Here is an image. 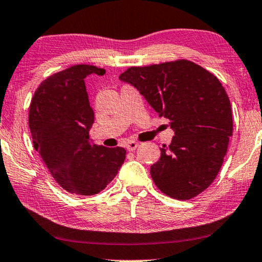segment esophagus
Instances as JSON below:
<instances>
[{"label":"esophagus","mask_w":262,"mask_h":262,"mask_svg":"<svg viewBox=\"0 0 262 262\" xmlns=\"http://www.w3.org/2000/svg\"><path fill=\"white\" fill-rule=\"evenodd\" d=\"M138 146H139V143L136 141H129L127 143L126 148H127L128 151H133V150H135L136 148H138Z\"/></svg>","instance_id":"esophagus-1"}]
</instances>
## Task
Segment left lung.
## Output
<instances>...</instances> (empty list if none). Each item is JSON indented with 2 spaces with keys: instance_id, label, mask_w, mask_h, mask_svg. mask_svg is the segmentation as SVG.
Instances as JSON below:
<instances>
[{
  "instance_id": "1",
  "label": "left lung",
  "mask_w": 262,
  "mask_h": 262,
  "mask_svg": "<svg viewBox=\"0 0 262 262\" xmlns=\"http://www.w3.org/2000/svg\"><path fill=\"white\" fill-rule=\"evenodd\" d=\"M119 79L138 89L175 133L150 167L156 187L177 200L208 188L233 134L231 102L217 77L192 61L178 60L130 67Z\"/></svg>"
}]
</instances>
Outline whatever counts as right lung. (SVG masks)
Segmentation results:
<instances>
[{
  "instance_id": "obj_1",
  "label": "right lung",
  "mask_w": 262,
  "mask_h": 262,
  "mask_svg": "<svg viewBox=\"0 0 262 262\" xmlns=\"http://www.w3.org/2000/svg\"><path fill=\"white\" fill-rule=\"evenodd\" d=\"M104 73L95 66H73L42 82L31 99L29 128L35 150L58 185L75 195L106 188L126 159L124 148L97 146L89 138L94 112L84 79Z\"/></svg>"
}]
</instances>
